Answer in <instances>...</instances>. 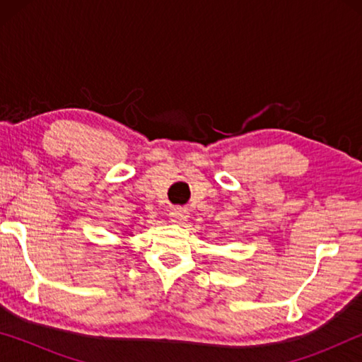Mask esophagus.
<instances>
[{
  "label": "esophagus",
  "instance_id": "34e87169",
  "mask_svg": "<svg viewBox=\"0 0 362 362\" xmlns=\"http://www.w3.org/2000/svg\"><path fill=\"white\" fill-rule=\"evenodd\" d=\"M187 218H188V212L185 209H182V207H175V209L169 212V220L175 225H183Z\"/></svg>",
  "mask_w": 362,
  "mask_h": 362
}]
</instances>
